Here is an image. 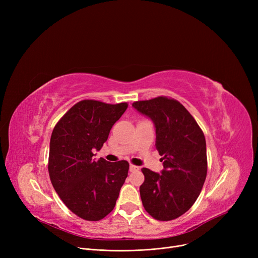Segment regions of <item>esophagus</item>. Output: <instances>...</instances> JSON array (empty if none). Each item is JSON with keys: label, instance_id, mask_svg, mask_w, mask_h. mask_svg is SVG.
<instances>
[{"label": "esophagus", "instance_id": "esophagus-1", "mask_svg": "<svg viewBox=\"0 0 258 258\" xmlns=\"http://www.w3.org/2000/svg\"><path fill=\"white\" fill-rule=\"evenodd\" d=\"M139 170V167L136 166V165H130V171L131 172H134V171H138Z\"/></svg>", "mask_w": 258, "mask_h": 258}]
</instances>
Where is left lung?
<instances>
[{
  "label": "left lung",
  "instance_id": "left-lung-1",
  "mask_svg": "<svg viewBox=\"0 0 258 258\" xmlns=\"http://www.w3.org/2000/svg\"><path fill=\"white\" fill-rule=\"evenodd\" d=\"M133 107L153 121L156 147L163 156L160 173L142 168V204L156 220H174L195 204L206 180L205 136L190 113L174 99L157 97L134 102Z\"/></svg>",
  "mask_w": 258,
  "mask_h": 258
}]
</instances>
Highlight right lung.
Listing matches in <instances>:
<instances>
[{
	"instance_id": "right-lung-1",
	"label": "right lung",
	"mask_w": 258,
	"mask_h": 258,
	"mask_svg": "<svg viewBox=\"0 0 258 258\" xmlns=\"http://www.w3.org/2000/svg\"><path fill=\"white\" fill-rule=\"evenodd\" d=\"M127 108L83 100L73 105L54 127L50 139L49 174L63 204L79 218L99 221L110 213L127 177L126 161L94 158Z\"/></svg>"
}]
</instances>
